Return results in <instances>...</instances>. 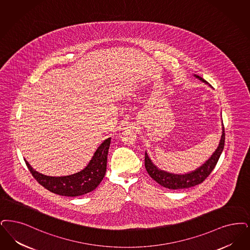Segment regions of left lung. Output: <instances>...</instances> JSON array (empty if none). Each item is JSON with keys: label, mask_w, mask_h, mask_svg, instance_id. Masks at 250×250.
<instances>
[{"label": "left lung", "mask_w": 250, "mask_h": 250, "mask_svg": "<svg viewBox=\"0 0 250 250\" xmlns=\"http://www.w3.org/2000/svg\"><path fill=\"white\" fill-rule=\"evenodd\" d=\"M194 76L202 82L208 84V83L204 80L202 77L195 74ZM224 143H225V133H224V127H222V135H221L220 144L217 150H215V152L211 155L209 159L207 161L203 166H201L197 169L191 171L190 173L173 174L170 172H167L165 170L160 169L151 162L147 152H145V167L148 174L150 175V178L153 179L157 183H159L161 186L165 188L171 189V190L190 188L202 183L209 176L210 173L215 168L218 161L220 159V154L224 148Z\"/></svg>", "instance_id": "left-lung-1"}]
</instances>
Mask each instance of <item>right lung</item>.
<instances>
[{
	"mask_svg": "<svg viewBox=\"0 0 250 250\" xmlns=\"http://www.w3.org/2000/svg\"><path fill=\"white\" fill-rule=\"evenodd\" d=\"M110 138L104 140L94 153L88 165L75 174L64 177H50L37 172L25 160L33 178L42 187L62 196H79L95 190L103 180L107 168Z\"/></svg>",
	"mask_w": 250,
	"mask_h": 250,
	"instance_id": "1",
	"label": "right lung"
}]
</instances>
